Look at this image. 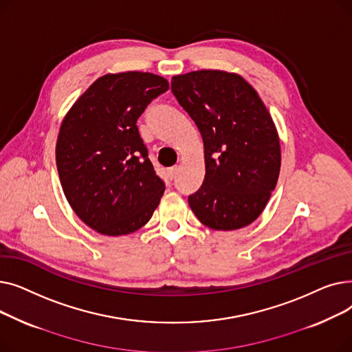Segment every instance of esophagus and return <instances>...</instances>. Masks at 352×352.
Listing matches in <instances>:
<instances>
[{
    "instance_id": "esophagus-1",
    "label": "esophagus",
    "mask_w": 352,
    "mask_h": 352,
    "mask_svg": "<svg viewBox=\"0 0 352 352\" xmlns=\"http://www.w3.org/2000/svg\"><path fill=\"white\" fill-rule=\"evenodd\" d=\"M178 170H179V166H178V165L173 166V168H170V170H168V177L173 179V178L178 174Z\"/></svg>"
}]
</instances>
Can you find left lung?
<instances>
[{"instance_id": "left-lung-1", "label": "left lung", "mask_w": 352, "mask_h": 352, "mask_svg": "<svg viewBox=\"0 0 352 352\" xmlns=\"http://www.w3.org/2000/svg\"><path fill=\"white\" fill-rule=\"evenodd\" d=\"M171 88L204 142L206 177L188 204L217 231L244 228L261 215L281 168L276 126L254 87L236 72L199 69Z\"/></svg>"}]
</instances>
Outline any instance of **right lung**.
Listing matches in <instances>:
<instances>
[{
    "label": "right lung",
    "instance_id": "obj_1",
    "mask_svg": "<svg viewBox=\"0 0 352 352\" xmlns=\"http://www.w3.org/2000/svg\"><path fill=\"white\" fill-rule=\"evenodd\" d=\"M168 88L153 72H109L61 122L55 158L64 195L82 223L102 235L135 232L160 204L165 184L148 160L137 120Z\"/></svg>",
    "mask_w": 352,
    "mask_h": 352
}]
</instances>
